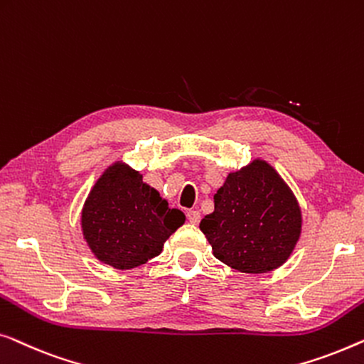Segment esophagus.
Wrapping results in <instances>:
<instances>
[{
    "label": "esophagus",
    "instance_id": "1",
    "mask_svg": "<svg viewBox=\"0 0 364 364\" xmlns=\"http://www.w3.org/2000/svg\"><path fill=\"white\" fill-rule=\"evenodd\" d=\"M188 221L191 224H199V221H201V213L199 211H188Z\"/></svg>",
    "mask_w": 364,
    "mask_h": 364
}]
</instances>
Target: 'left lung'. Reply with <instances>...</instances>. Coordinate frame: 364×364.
<instances>
[{
  "mask_svg": "<svg viewBox=\"0 0 364 364\" xmlns=\"http://www.w3.org/2000/svg\"><path fill=\"white\" fill-rule=\"evenodd\" d=\"M214 257L244 274L287 262L301 232V209L282 176L264 160L229 173L214 211L199 224Z\"/></svg>",
  "mask_w": 364,
  "mask_h": 364,
  "instance_id": "obj_1",
  "label": "left lung"
}]
</instances>
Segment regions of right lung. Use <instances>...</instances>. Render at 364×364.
Instances as JSON below:
<instances>
[{"label":"right lung","instance_id":"right-lung-1","mask_svg":"<svg viewBox=\"0 0 364 364\" xmlns=\"http://www.w3.org/2000/svg\"><path fill=\"white\" fill-rule=\"evenodd\" d=\"M180 209L124 161H115L95 181L82 208V234L92 254L114 269L148 262L184 224Z\"/></svg>","mask_w":364,"mask_h":364}]
</instances>
